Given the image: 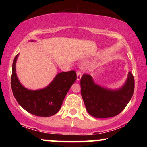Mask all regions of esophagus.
I'll return each instance as SVG.
<instances>
[{
  "mask_svg": "<svg viewBox=\"0 0 147 147\" xmlns=\"http://www.w3.org/2000/svg\"><path fill=\"white\" fill-rule=\"evenodd\" d=\"M82 72H81L80 71H77V81H79L81 79V78H82Z\"/></svg>",
  "mask_w": 147,
  "mask_h": 147,
  "instance_id": "34e87169",
  "label": "esophagus"
}]
</instances>
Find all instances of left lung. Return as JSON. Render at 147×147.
<instances>
[{"label": "left lung", "mask_w": 147, "mask_h": 147, "mask_svg": "<svg viewBox=\"0 0 147 147\" xmlns=\"http://www.w3.org/2000/svg\"><path fill=\"white\" fill-rule=\"evenodd\" d=\"M81 93L86 110L97 118L115 116L124 110L134 92V77L131 72L126 82L117 89L107 88L95 84L92 76L84 74L81 79Z\"/></svg>", "instance_id": "8db88e82"}]
</instances>
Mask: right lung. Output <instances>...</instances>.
I'll return each mask as SVG.
<instances>
[{"mask_svg": "<svg viewBox=\"0 0 147 147\" xmlns=\"http://www.w3.org/2000/svg\"><path fill=\"white\" fill-rule=\"evenodd\" d=\"M18 57V54L13 62L11 78V89L15 99L25 111L34 115L50 117L56 114L60 110L69 89L77 79L75 71L60 72L46 87L38 90H29L22 85L16 75V63Z\"/></svg>", "mask_w": 147, "mask_h": 147, "instance_id": "1", "label": "right lung"}]
</instances>
